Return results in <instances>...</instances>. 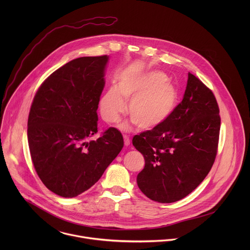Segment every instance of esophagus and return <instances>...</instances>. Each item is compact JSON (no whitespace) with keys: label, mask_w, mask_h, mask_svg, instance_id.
<instances>
[{"label":"esophagus","mask_w":250,"mask_h":250,"mask_svg":"<svg viewBox=\"0 0 250 250\" xmlns=\"http://www.w3.org/2000/svg\"><path fill=\"white\" fill-rule=\"evenodd\" d=\"M130 144H131V141H130L129 137L124 136V145H125V146H129Z\"/></svg>","instance_id":"esophagus-1"}]
</instances>
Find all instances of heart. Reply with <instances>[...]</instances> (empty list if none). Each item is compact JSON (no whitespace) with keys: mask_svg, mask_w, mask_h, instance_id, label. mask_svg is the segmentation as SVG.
<instances>
[{"mask_svg":"<svg viewBox=\"0 0 250 250\" xmlns=\"http://www.w3.org/2000/svg\"><path fill=\"white\" fill-rule=\"evenodd\" d=\"M167 80V74L158 70L119 77L116 87H109L100 99L102 117L108 123L118 122L126 110L125 101H130L129 115L141 130L162 126L178 104V89Z\"/></svg>","mask_w":250,"mask_h":250,"instance_id":"heart-1","label":"heart"}]
</instances>
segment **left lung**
<instances>
[{"label":"left lung","instance_id":"1","mask_svg":"<svg viewBox=\"0 0 250 250\" xmlns=\"http://www.w3.org/2000/svg\"><path fill=\"white\" fill-rule=\"evenodd\" d=\"M188 77L183 100L168 120L133 139L145 160L138 186L160 203L178 201L195 189L216 156L220 117L215 97L194 75Z\"/></svg>","mask_w":250,"mask_h":250}]
</instances>
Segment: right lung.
Returning <instances> with one entry per match:
<instances>
[{"mask_svg":"<svg viewBox=\"0 0 250 250\" xmlns=\"http://www.w3.org/2000/svg\"><path fill=\"white\" fill-rule=\"evenodd\" d=\"M107 62V56L73 60L52 73L34 98L28 119L32 161L42 183L62 197L91 188L124 145L111 127L91 140Z\"/></svg>","mask_w":250,"mask_h":250,"instance_id":"right-lung-1","label":"right lung"}]
</instances>
